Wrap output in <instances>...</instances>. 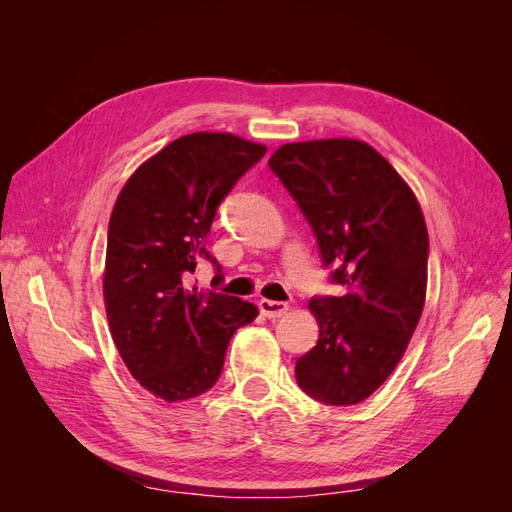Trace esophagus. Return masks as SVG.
<instances>
[{"label": "esophagus", "mask_w": 512, "mask_h": 512, "mask_svg": "<svg viewBox=\"0 0 512 512\" xmlns=\"http://www.w3.org/2000/svg\"><path fill=\"white\" fill-rule=\"evenodd\" d=\"M258 307H260L262 316H267V318H280V316L286 314L288 303H284V301H271V299H260V301H258Z\"/></svg>", "instance_id": "34e87169"}]
</instances>
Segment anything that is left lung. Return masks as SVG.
<instances>
[{
    "instance_id": "1",
    "label": "left lung",
    "mask_w": 512,
    "mask_h": 512,
    "mask_svg": "<svg viewBox=\"0 0 512 512\" xmlns=\"http://www.w3.org/2000/svg\"><path fill=\"white\" fill-rule=\"evenodd\" d=\"M269 166L318 239L342 297H314L316 346L299 356L301 389L327 406L361 404L393 374L423 314L429 237L414 192L363 141L290 143Z\"/></svg>"
}]
</instances>
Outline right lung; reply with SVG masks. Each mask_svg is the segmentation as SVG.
Returning a JSON list of instances; mask_svg holds the SVG:
<instances>
[{
    "mask_svg": "<svg viewBox=\"0 0 512 512\" xmlns=\"http://www.w3.org/2000/svg\"><path fill=\"white\" fill-rule=\"evenodd\" d=\"M265 145L235 134L194 132L134 170L108 222L104 305L113 342L138 384L183 401L218 382L230 337L258 307L220 292L188 288L196 262L222 269L207 252L215 211Z\"/></svg>",
    "mask_w": 512,
    "mask_h": 512,
    "instance_id": "right-lung-1",
    "label": "right lung"
}]
</instances>
